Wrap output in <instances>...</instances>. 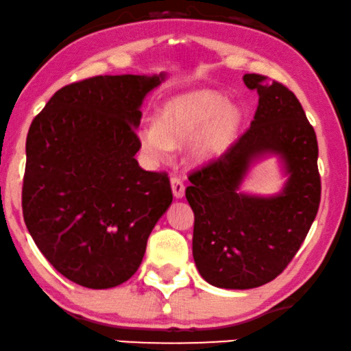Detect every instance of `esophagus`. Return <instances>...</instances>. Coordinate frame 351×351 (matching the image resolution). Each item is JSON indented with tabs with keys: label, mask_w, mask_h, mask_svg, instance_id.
<instances>
[{
	"label": "esophagus",
	"mask_w": 351,
	"mask_h": 351,
	"mask_svg": "<svg viewBox=\"0 0 351 351\" xmlns=\"http://www.w3.org/2000/svg\"><path fill=\"white\" fill-rule=\"evenodd\" d=\"M171 191H173V196H175L176 199H181L184 196V184L183 181H181L180 178H171Z\"/></svg>",
	"instance_id": "esophagus-1"
}]
</instances>
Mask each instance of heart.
<instances>
[{
  "label": "heart",
  "instance_id": "heart-1",
  "mask_svg": "<svg viewBox=\"0 0 351 351\" xmlns=\"http://www.w3.org/2000/svg\"><path fill=\"white\" fill-rule=\"evenodd\" d=\"M243 110L208 88L171 97L158 110L157 121H143L136 139L150 165L167 162L176 145L189 143V158L197 165L219 160L237 143Z\"/></svg>",
  "mask_w": 351,
  "mask_h": 351
}]
</instances>
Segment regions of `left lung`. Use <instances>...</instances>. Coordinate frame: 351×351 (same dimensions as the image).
I'll use <instances>...</instances> for the list:
<instances>
[{
  "instance_id": "8db88e82",
  "label": "left lung",
  "mask_w": 351,
  "mask_h": 351,
  "mask_svg": "<svg viewBox=\"0 0 351 351\" xmlns=\"http://www.w3.org/2000/svg\"><path fill=\"white\" fill-rule=\"evenodd\" d=\"M259 95L250 130L217 162L189 176L194 212L193 257L210 285L250 290L274 280L290 264L316 219L321 201L316 132L303 106L280 82L245 74ZM279 157L287 180L272 197L241 189L261 158Z\"/></svg>"
}]
</instances>
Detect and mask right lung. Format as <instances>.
<instances>
[{
  "mask_svg": "<svg viewBox=\"0 0 351 351\" xmlns=\"http://www.w3.org/2000/svg\"><path fill=\"white\" fill-rule=\"evenodd\" d=\"M167 79L97 76L69 84L34 118L25 143L22 214L48 263L94 290L130 280L173 201L165 173L134 155L145 95Z\"/></svg>",
  "mask_w": 351,
  "mask_h": 351,
  "instance_id": "obj_1",
  "label": "right lung"
}]
</instances>
